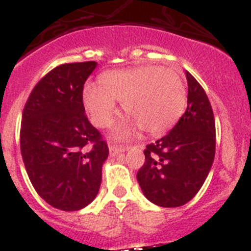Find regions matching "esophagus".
I'll use <instances>...</instances> for the list:
<instances>
[{"mask_svg": "<svg viewBox=\"0 0 251 251\" xmlns=\"http://www.w3.org/2000/svg\"><path fill=\"white\" fill-rule=\"evenodd\" d=\"M122 152H125V147L109 146V154H111V156H116V154L122 153Z\"/></svg>", "mask_w": 251, "mask_h": 251, "instance_id": "1", "label": "esophagus"}]
</instances>
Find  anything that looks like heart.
Segmentation results:
<instances>
[{
    "label": "heart",
    "instance_id": "heart-1",
    "mask_svg": "<svg viewBox=\"0 0 251 251\" xmlns=\"http://www.w3.org/2000/svg\"><path fill=\"white\" fill-rule=\"evenodd\" d=\"M100 85L83 87V107L98 127H108L117 115V103L129 116L113 131L117 140L127 139L138 130L158 135L178 122L185 109L183 79L172 69L158 66L107 71Z\"/></svg>",
    "mask_w": 251,
    "mask_h": 251
}]
</instances>
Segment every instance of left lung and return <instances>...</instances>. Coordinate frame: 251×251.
Returning a JSON list of instances; mask_svg holds the SVG:
<instances>
[{
    "label": "left lung",
    "mask_w": 251,
    "mask_h": 251,
    "mask_svg": "<svg viewBox=\"0 0 251 251\" xmlns=\"http://www.w3.org/2000/svg\"><path fill=\"white\" fill-rule=\"evenodd\" d=\"M187 111L170 131L148 144L136 174L144 196L154 205L178 207L196 196L215 156V120L202 86L189 72Z\"/></svg>",
    "instance_id": "obj_1"
}]
</instances>
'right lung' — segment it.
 <instances>
[{"label":"right lung","mask_w":251,"mask_h":251,"mask_svg":"<svg viewBox=\"0 0 251 251\" xmlns=\"http://www.w3.org/2000/svg\"><path fill=\"white\" fill-rule=\"evenodd\" d=\"M97 62L62 64L25 103L20 151L36 192L55 209L77 211L97 197L108 147L85 115L83 83Z\"/></svg>","instance_id":"obj_1"}]
</instances>
